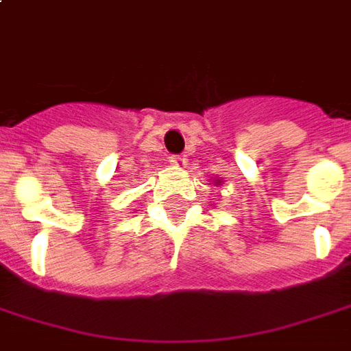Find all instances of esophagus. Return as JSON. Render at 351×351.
Listing matches in <instances>:
<instances>
[{"instance_id": "34e87169", "label": "esophagus", "mask_w": 351, "mask_h": 351, "mask_svg": "<svg viewBox=\"0 0 351 351\" xmlns=\"http://www.w3.org/2000/svg\"><path fill=\"white\" fill-rule=\"evenodd\" d=\"M169 161H171V165H175V167H186V165H188L186 156H171Z\"/></svg>"}]
</instances>
